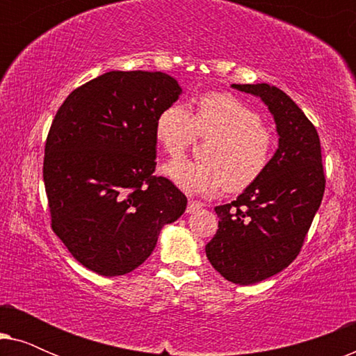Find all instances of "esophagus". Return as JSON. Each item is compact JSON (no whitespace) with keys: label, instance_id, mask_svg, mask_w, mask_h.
I'll return each instance as SVG.
<instances>
[{"label":"esophagus","instance_id":"obj_1","mask_svg":"<svg viewBox=\"0 0 356 356\" xmlns=\"http://www.w3.org/2000/svg\"><path fill=\"white\" fill-rule=\"evenodd\" d=\"M201 207H202L201 202L193 201V199H189V201H188V207H186V212H188V213H193V212L199 211V209H201Z\"/></svg>","mask_w":356,"mask_h":356}]
</instances>
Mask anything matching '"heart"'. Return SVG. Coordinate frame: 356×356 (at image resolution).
Segmentation results:
<instances>
[{
  "mask_svg": "<svg viewBox=\"0 0 356 356\" xmlns=\"http://www.w3.org/2000/svg\"><path fill=\"white\" fill-rule=\"evenodd\" d=\"M211 138L201 160H177L165 175L189 194H213L223 188L243 191L259 179L274 157L277 138L259 111L227 92H209L197 99L193 115L173 104L155 120V139L163 152L179 159L197 138Z\"/></svg>",
  "mask_w": 356,
  "mask_h": 356,
  "instance_id": "obj_1",
  "label": "heart"
}]
</instances>
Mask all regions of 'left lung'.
I'll return each instance as SVG.
<instances>
[{"mask_svg":"<svg viewBox=\"0 0 356 356\" xmlns=\"http://www.w3.org/2000/svg\"><path fill=\"white\" fill-rule=\"evenodd\" d=\"M264 100L279 149L266 173L230 204L217 206L218 230L206 245L218 274L240 285L269 279L303 248L323 201L325 177L314 124L285 92L269 84H233Z\"/></svg>","mask_w":356,"mask_h":356,"instance_id":"obj_1","label":"left lung"}]
</instances>
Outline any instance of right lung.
Wrapping results in <instances>:
<instances>
[{"label": "right lung", "mask_w": 356, "mask_h": 356, "mask_svg": "<svg viewBox=\"0 0 356 356\" xmlns=\"http://www.w3.org/2000/svg\"><path fill=\"white\" fill-rule=\"evenodd\" d=\"M179 92L165 72L110 71L72 90L53 118L43 157L50 225L97 274L139 267L186 209V196L154 175L155 120Z\"/></svg>", "instance_id": "add662e5"}]
</instances>
